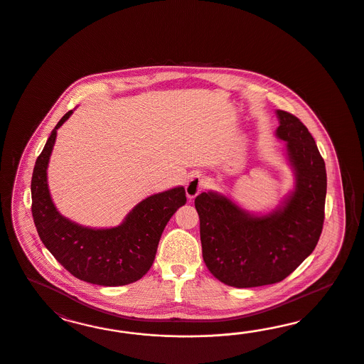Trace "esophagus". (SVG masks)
<instances>
[{
    "instance_id": "1",
    "label": "esophagus",
    "mask_w": 364,
    "mask_h": 364,
    "mask_svg": "<svg viewBox=\"0 0 364 364\" xmlns=\"http://www.w3.org/2000/svg\"><path fill=\"white\" fill-rule=\"evenodd\" d=\"M207 178L201 175H192L191 178L188 180L187 186H186V192H187L188 198H195L198 193L207 187Z\"/></svg>"
}]
</instances>
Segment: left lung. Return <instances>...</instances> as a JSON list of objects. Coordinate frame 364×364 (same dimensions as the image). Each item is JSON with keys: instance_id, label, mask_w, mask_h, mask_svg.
<instances>
[{"instance_id": "left-lung-1", "label": "left lung", "mask_w": 364, "mask_h": 364, "mask_svg": "<svg viewBox=\"0 0 364 364\" xmlns=\"http://www.w3.org/2000/svg\"><path fill=\"white\" fill-rule=\"evenodd\" d=\"M296 183L277 210L255 216L216 192L195 198L203 259L210 274L237 288L268 286L292 274L315 250L324 223L326 164L307 127L276 112Z\"/></svg>"}]
</instances>
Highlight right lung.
Returning a JSON list of instances; mask_svg holds the SVG:
<instances>
[{"label":"right lung","instance_id":"add662e5","mask_svg":"<svg viewBox=\"0 0 364 364\" xmlns=\"http://www.w3.org/2000/svg\"><path fill=\"white\" fill-rule=\"evenodd\" d=\"M70 114L72 110L66 112L57 122L36 160L31 189L38 236L55 260L80 280L107 287L137 282L154 264L166 223L186 204V189L173 188L145 198L114 228L93 230L65 219L50 198L46 168L57 129Z\"/></svg>","mask_w":364,"mask_h":364}]
</instances>
